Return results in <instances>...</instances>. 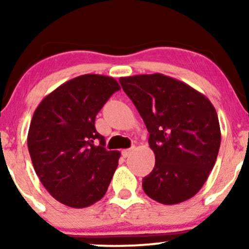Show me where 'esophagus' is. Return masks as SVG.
I'll use <instances>...</instances> for the list:
<instances>
[{"mask_svg": "<svg viewBox=\"0 0 249 249\" xmlns=\"http://www.w3.org/2000/svg\"><path fill=\"white\" fill-rule=\"evenodd\" d=\"M132 151H133V147H131V148H126V150H123V151H122L123 157H124V158H127V157L130 156L131 153H132Z\"/></svg>", "mask_w": 249, "mask_h": 249, "instance_id": "1", "label": "esophagus"}]
</instances>
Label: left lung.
Masks as SVG:
<instances>
[{
	"label": "left lung",
	"mask_w": 249,
	"mask_h": 249,
	"mask_svg": "<svg viewBox=\"0 0 249 249\" xmlns=\"http://www.w3.org/2000/svg\"><path fill=\"white\" fill-rule=\"evenodd\" d=\"M119 83L146 125L156 156L152 172L142 179L144 192L164 205L191 199L204 186L220 148L212 103L162 73L122 77Z\"/></svg>",
	"instance_id": "1"
}]
</instances>
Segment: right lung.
<instances>
[{"label":"right lung","mask_w":249,"mask_h":249,"mask_svg":"<svg viewBox=\"0 0 249 249\" xmlns=\"http://www.w3.org/2000/svg\"><path fill=\"white\" fill-rule=\"evenodd\" d=\"M118 90L112 77L82 75L44 97L34 112L28 132L33 166L45 190L67 206H91L107 193L121 153L104 147L95 121Z\"/></svg>","instance_id":"obj_1"}]
</instances>
